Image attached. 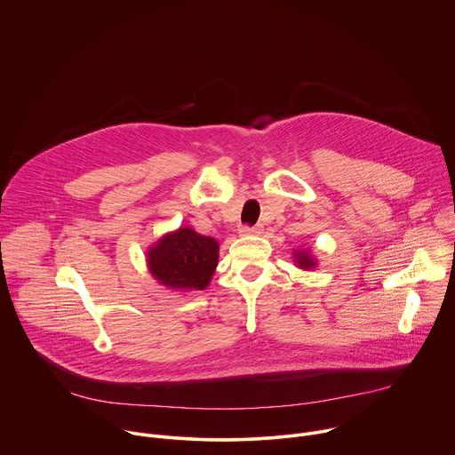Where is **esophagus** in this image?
Returning a JSON list of instances; mask_svg holds the SVG:
<instances>
[{"instance_id":"34e87169","label":"esophagus","mask_w":455,"mask_h":455,"mask_svg":"<svg viewBox=\"0 0 455 455\" xmlns=\"http://www.w3.org/2000/svg\"><path fill=\"white\" fill-rule=\"evenodd\" d=\"M240 235H261L263 233V226L261 224H256V226H242L240 229Z\"/></svg>"}]
</instances>
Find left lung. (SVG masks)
<instances>
[{
    "label": "left lung",
    "instance_id": "obj_1",
    "mask_svg": "<svg viewBox=\"0 0 455 455\" xmlns=\"http://www.w3.org/2000/svg\"><path fill=\"white\" fill-rule=\"evenodd\" d=\"M295 263L303 270H308V268L315 267V259L310 256L308 251H297L295 252Z\"/></svg>",
    "mask_w": 455,
    "mask_h": 455
}]
</instances>
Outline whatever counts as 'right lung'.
Returning <instances> with one entry per match:
<instances>
[{"mask_svg": "<svg viewBox=\"0 0 455 455\" xmlns=\"http://www.w3.org/2000/svg\"><path fill=\"white\" fill-rule=\"evenodd\" d=\"M150 274L171 290H204L217 268L219 243L190 228L162 236L147 254Z\"/></svg>", "mask_w": 455, "mask_h": 455, "instance_id": "right-lung-1", "label": "right lung"}]
</instances>
